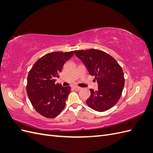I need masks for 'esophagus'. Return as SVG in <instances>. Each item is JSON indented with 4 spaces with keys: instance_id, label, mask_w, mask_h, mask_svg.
<instances>
[{
    "instance_id": "34e87169",
    "label": "esophagus",
    "mask_w": 153,
    "mask_h": 153,
    "mask_svg": "<svg viewBox=\"0 0 153 153\" xmlns=\"http://www.w3.org/2000/svg\"><path fill=\"white\" fill-rule=\"evenodd\" d=\"M73 89H74V90H75V91H79V90H80L82 88L81 87H77V86H74L73 87Z\"/></svg>"
}]
</instances>
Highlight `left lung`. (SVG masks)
I'll list each match as a JSON object with an SVG mask.
<instances>
[{
  "label": "left lung",
  "mask_w": 153,
  "mask_h": 153,
  "mask_svg": "<svg viewBox=\"0 0 153 153\" xmlns=\"http://www.w3.org/2000/svg\"><path fill=\"white\" fill-rule=\"evenodd\" d=\"M75 53L85 64L90 75H94L98 89H91V96L86 101L90 108L104 112L116 104L124 85L123 69L114 57L97 49L75 50Z\"/></svg>",
  "instance_id": "1"
}]
</instances>
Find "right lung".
<instances>
[{"label": "right lung", "instance_id": "obj_1", "mask_svg": "<svg viewBox=\"0 0 153 153\" xmlns=\"http://www.w3.org/2000/svg\"><path fill=\"white\" fill-rule=\"evenodd\" d=\"M73 54L74 51L48 53L39 58L29 72L27 95L36 112L45 117H55L65 107L71 87L55 84V78Z\"/></svg>", "mask_w": 153, "mask_h": 153}]
</instances>
